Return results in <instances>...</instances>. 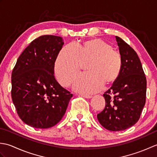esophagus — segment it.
<instances>
[{
	"label": "esophagus",
	"mask_w": 157,
	"mask_h": 157,
	"mask_svg": "<svg viewBox=\"0 0 157 157\" xmlns=\"http://www.w3.org/2000/svg\"><path fill=\"white\" fill-rule=\"evenodd\" d=\"M79 96H82V97L86 98H92V96L88 95V94H79Z\"/></svg>",
	"instance_id": "obj_1"
}]
</instances>
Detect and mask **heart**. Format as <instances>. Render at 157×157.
Masks as SVG:
<instances>
[{"label": "heart", "instance_id": "obj_1", "mask_svg": "<svg viewBox=\"0 0 157 157\" xmlns=\"http://www.w3.org/2000/svg\"><path fill=\"white\" fill-rule=\"evenodd\" d=\"M88 63L86 74L75 79L73 89L82 94H92L104 85H111L121 74V55L113 46L100 38H93L77 44L63 46L56 56L54 69L56 78L63 86L71 85Z\"/></svg>", "mask_w": 157, "mask_h": 157}]
</instances>
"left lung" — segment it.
<instances>
[{"mask_svg": "<svg viewBox=\"0 0 157 157\" xmlns=\"http://www.w3.org/2000/svg\"><path fill=\"white\" fill-rule=\"evenodd\" d=\"M123 65L121 74L103 96L106 105L97 115L106 129L117 132L138 122L146 102V79L137 53L123 40L115 36Z\"/></svg>", "mask_w": 157, "mask_h": 157, "instance_id": "8db88e82", "label": "left lung"}]
</instances>
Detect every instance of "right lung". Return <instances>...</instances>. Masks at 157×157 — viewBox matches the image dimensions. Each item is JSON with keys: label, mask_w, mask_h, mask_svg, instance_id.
<instances>
[{"label": "right lung", "mask_w": 157, "mask_h": 157, "mask_svg": "<svg viewBox=\"0 0 157 157\" xmlns=\"http://www.w3.org/2000/svg\"><path fill=\"white\" fill-rule=\"evenodd\" d=\"M63 44L60 36H40L23 51L13 69V102L20 119L33 128L57 124L73 96L54 75L55 60Z\"/></svg>", "instance_id": "add662e5"}]
</instances>
